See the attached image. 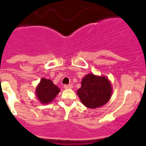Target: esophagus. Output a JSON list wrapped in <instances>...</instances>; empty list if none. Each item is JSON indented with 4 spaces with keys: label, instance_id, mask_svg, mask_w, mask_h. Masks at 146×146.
I'll use <instances>...</instances> for the list:
<instances>
[{
    "label": "esophagus",
    "instance_id": "34e87169",
    "mask_svg": "<svg viewBox=\"0 0 146 146\" xmlns=\"http://www.w3.org/2000/svg\"><path fill=\"white\" fill-rule=\"evenodd\" d=\"M65 89H71L73 88V85L72 84H68V85H64Z\"/></svg>",
    "mask_w": 146,
    "mask_h": 146
}]
</instances>
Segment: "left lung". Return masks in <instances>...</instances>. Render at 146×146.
Wrapping results in <instances>:
<instances>
[{
    "instance_id": "8db88e82",
    "label": "left lung",
    "mask_w": 146,
    "mask_h": 146,
    "mask_svg": "<svg viewBox=\"0 0 146 146\" xmlns=\"http://www.w3.org/2000/svg\"><path fill=\"white\" fill-rule=\"evenodd\" d=\"M111 84L105 76H98L89 73L84 76L81 87L77 95L84 105L89 108L102 107L108 102L111 97Z\"/></svg>"
}]
</instances>
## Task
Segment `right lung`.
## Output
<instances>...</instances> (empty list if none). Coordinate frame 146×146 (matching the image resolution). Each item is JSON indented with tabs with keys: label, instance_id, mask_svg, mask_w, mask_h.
I'll return each mask as SVG.
<instances>
[{
	"label": "right lung",
	"instance_id": "1",
	"mask_svg": "<svg viewBox=\"0 0 146 146\" xmlns=\"http://www.w3.org/2000/svg\"><path fill=\"white\" fill-rule=\"evenodd\" d=\"M59 91V87L53 84L51 80L42 78L36 87L35 94L42 104H49L56 97Z\"/></svg>",
	"mask_w": 146,
	"mask_h": 146
}]
</instances>
